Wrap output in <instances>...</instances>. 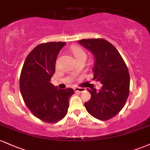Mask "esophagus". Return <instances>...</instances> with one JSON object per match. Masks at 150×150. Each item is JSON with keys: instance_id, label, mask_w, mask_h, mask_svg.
Segmentation results:
<instances>
[{"instance_id": "esophagus-1", "label": "esophagus", "mask_w": 150, "mask_h": 150, "mask_svg": "<svg viewBox=\"0 0 150 150\" xmlns=\"http://www.w3.org/2000/svg\"><path fill=\"white\" fill-rule=\"evenodd\" d=\"M74 90H75V92L81 93V92H85V91L86 90V89L83 88V87H75V88L74 89Z\"/></svg>"}]
</instances>
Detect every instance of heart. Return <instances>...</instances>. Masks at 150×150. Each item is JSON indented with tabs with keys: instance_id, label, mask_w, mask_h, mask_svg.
<instances>
[{
	"instance_id": "obj_1",
	"label": "heart",
	"mask_w": 150,
	"mask_h": 150,
	"mask_svg": "<svg viewBox=\"0 0 150 150\" xmlns=\"http://www.w3.org/2000/svg\"><path fill=\"white\" fill-rule=\"evenodd\" d=\"M72 52L77 60L80 59V58H85L86 59L87 58V54H86L85 51L79 46H73L72 48Z\"/></svg>"
}]
</instances>
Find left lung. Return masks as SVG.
I'll use <instances>...</instances> for the list:
<instances>
[{"instance_id": "1", "label": "left lung", "mask_w": 150, "mask_h": 150, "mask_svg": "<svg viewBox=\"0 0 150 150\" xmlns=\"http://www.w3.org/2000/svg\"><path fill=\"white\" fill-rule=\"evenodd\" d=\"M79 44L94 57V78L102 84L99 91L87 88L91 99L85 103L89 114L101 120L111 119L125 106L130 92L127 65L116 48L104 39H81Z\"/></svg>"}]
</instances>
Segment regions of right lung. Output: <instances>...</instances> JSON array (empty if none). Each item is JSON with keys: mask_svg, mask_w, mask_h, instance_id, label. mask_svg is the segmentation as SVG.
<instances>
[{"mask_svg": "<svg viewBox=\"0 0 150 150\" xmlns=\"http://www.w3.org/2000/svg\"><path fill=\"white\" fill-rule=\"evenodd\" d=\"M65 42L43 43L26 58L20 74V89L32 114L48 123H57L65 116L71 88L59 89L51 82L58 53Z\"/></svg>", "mask_w": 150, "mask_h": 150, "instance_id": "right-lung-1", "label": "right lung"}]
</instances>
